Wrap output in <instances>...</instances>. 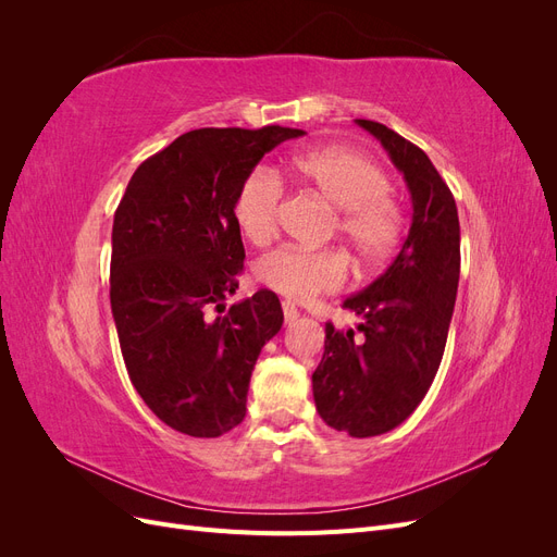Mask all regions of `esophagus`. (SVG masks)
I'll return each mask as SVG.
<instances>
[{
  "instance_id": "34e87169",
  "label": "esophagus",
  "mask_w": 557,
  "mask_h": 557,
  "mask_svg": "<svg viewBox=\"0 0 557 557\" xmlns=\"http://www.w3.org/2000/svg\"><path fill=\"white\" fill-rule=\"evenodd\" d=\"M283 318H285V325H293L299 318V311L295 309V305H290V301H283Z\"/></svg>"
}]
</instances>
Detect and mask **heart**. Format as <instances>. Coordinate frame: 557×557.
I'll return each mask as SVG.
<instances>
[{
    "label": "heart",
    "mask_w": 557,
    "mask_h": 557,
    "mask_svg": "<svg viewBox=\"0 0 557 557\" xmlns=\"http://www.w3.org/2000/svg\"><path fill=\"white\" fill-rule=\"evenodd\" d=\"M293 174L323 197L336 211L334 225L352 252L360 272H374L399 244L404 218L387 195L391 183L381 166L346 148H327L297 156ZM283 183L272 166H256L239 185L234 199V221L252 244L274 237ZM260 283L293 301L339 290L348 278V260L342 250H307L281 246L256 264Z\"/></svg>",
    "instance_id": "heart-1"
}]
</instances>
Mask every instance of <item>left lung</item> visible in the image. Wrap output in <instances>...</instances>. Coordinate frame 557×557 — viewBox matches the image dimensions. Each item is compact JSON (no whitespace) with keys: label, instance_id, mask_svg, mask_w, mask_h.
I'll return each mask as SVG.
<instances>
[{"label":"left lung","instance_id":"obj_1","mask_svg":"<svg viewBox=\"0 0 557 557\" xmlns=\"http://www.w3.org/2000/svg\"><path fill=\"white\" fill-rule=\"evenodd\" d=\"M381 141L411 195V230L374 283L344 301L358 330L325 325L313 372L320 418L350 436H376L407 420L436 376L460 281V221L453 193L416 144L374 121H356Z\"/></svg>","mask_w":557,"mask_h":557}]
</instances>
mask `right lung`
I'll use <instances>...</instances> for the list:
<instances>
[{
  "label": "right lung",
  "instance_id": "add662e5",
  "mask_svg": "<svg viewBox=\"0 0 557 557\" xmlns=\"http://www.w3.org/2000/svg\"><path fill=\"white\" fill-rule=\"evenodd\" d=\"M301 134L281 125L185 132L139 164L115 209L117 342L146 407L176 432L211 440L246 416L252 367L283 311L272 290L225 309L246 258L234 199L264 153Z\"/></svg>",
  "mask_w": 557,
  "mask_h": 557
}]
</instances>
